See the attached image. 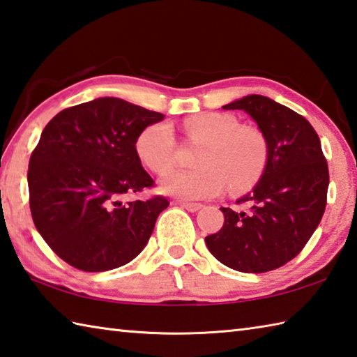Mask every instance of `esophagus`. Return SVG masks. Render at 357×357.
Listing matches in <instances>:
<instances>
[{
	"label": "esophagus",
	"instance_id": "1",
	"mask_svg": "<svg viewBox=\"0 0 357 357\" xmlns=\"http://www.w3.org/2000/svg\"><path fill=\"white\" fill-rule=\"evenodd\" d=\"M178 204H179L181 207H184L185 211H188V212H197V211H199V208L202 207V204H199V202H185V201H179Z\"/></svg>",
	"mask_w": 357,
	"mask_h": 357
}]
</instances>
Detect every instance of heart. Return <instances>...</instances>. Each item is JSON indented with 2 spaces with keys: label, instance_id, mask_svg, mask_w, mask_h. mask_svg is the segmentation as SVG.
<instances>
[{
  "label": "heart",
  "instance_id": "heart-1",
  "mask_svg": "<svg viewBox=\"0 0 357 357\" xmlns=\"http://www.w3.org/2000/svg\"><path fill=\"white\" fill-rule=\"evenodd\" d=\"M190 142L201 144L192 170H176L162 179L165 193L184 199L213 198L229 185L230 192L252 187L268 162V141L254 125H240L227 113H201L183 122ZM136 153L151 172L164 174L176 160V139L169 123H150L137 135Z\"/></svg>",
  "mask_w": 357,
  "mask_h": 357
}]
</instances>
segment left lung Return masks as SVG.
<instances>
[{"label":"left lung","instance_id":"left-lung-1","mask_svg":"<svg viewBox=\"0 0 357 357\" xmlns=\"http://www.w3.org/2000/svg\"><path fill=\"white\" fill-rule=\"evenodd\" d=\"M222 108L246 111L269 155L260 183L236 201L246 211L221 207L225 225L206 244L227 268L261 274L302 252L324 216L330 172L316 130L296 111L257 94Z\"/></svg>","mask_w":357,"mask_h":357}]
</instances>
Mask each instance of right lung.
<instances>
[{
	"instance_id": "1",
	"label": "right lung",
	"mask_w": 357,
	"mask_h": 357,
	"mask_svg": "<svg viewBox=\"0 0 357 357\" xmlns=\"http://www.w3.org/2000/svg\"><path fill=\"white\" fill-rule=\"evenodd\" d=\"M164 114L116 97L54 116L27 170L29 206L40 235L63 261L85 272L130 263L149 243L169 199H127L155 187L136 153L137 135Z\"/></svg>"
}]
</instances>
